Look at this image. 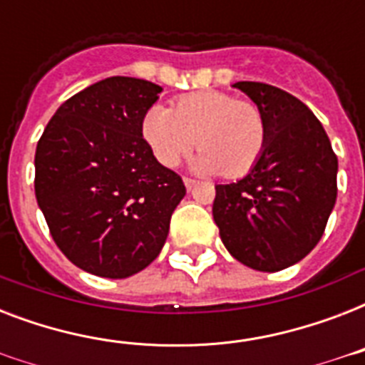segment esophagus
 Segmentation results:
<instances>
[{"label": "esophagus", "instance_id": "obj_1", "mask_svg": "<svg viewBox=\"0 0 365 365\" xmlns=\"http://www.w3.org/2000/svg\"><path fill=\"white\" fill-rule=\"evenodd\" d=\"M183 183H185V189H187V191H191V189L197 185V182H195V180H191V178H183Z\"/></svg>", "mask_w": 365, "mask_h": 365}]
</instances>
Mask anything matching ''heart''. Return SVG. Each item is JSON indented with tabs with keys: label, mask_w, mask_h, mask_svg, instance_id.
Listing matches in <instances>:
<instances>
[{
	"label": "heart",
	"mask_w": 365,
	"mask_h": 365,
	"mask_svg": "<svg viewBox=\"0 0 365 365\" xmlns=\"http://www.w3.org/2000/svg\"><path fill=\"white\" fill-rule=\"evenodd\" d=\"M142 138L165 166H176L199 143L193 170L242 176L265 148V119L248 100L220 91L185 94L174 108L151 106L142 117Z\"/></svg>",
	"instance_id": "b5f03b06"
}]
</instances>
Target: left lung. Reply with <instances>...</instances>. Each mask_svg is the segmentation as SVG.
<instances>
[{
    "label": "left lung",
    "mask_w": 365,
    "mask_h": 365,
    "mask_svg": "<svg viewBox=\"0 0 365 365\" xmlns=\"http://www.w3.org/2000/svg\"><path fill=\"white\" fill-rule=\"evenodd\" d=\"M233 87L259 108L265 148L242 180L216 185L212 214L235 259L255 271H282L322 239L337 199V157L301 100L265 83Z\"/></svg>",
    "instance_id": "8db88e82"
}]
</instances>
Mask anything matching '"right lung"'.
Returning a JSON list of instances; mask_svg holds the SVG:
<instances>
[{
  "mask_svg": "<svg viewBox=\"0 0 365 365\" xmlns=\"http://www.w3.org/2000/svg\"><path fill=\"white\" fill-rule=\"evenodd\" d=\"M163 87L108 77L60 106L36 149V199L62 254L83 271L128 278L160 254L185 197L155 159L142 117Z\"/></svg>",
  "mask_w": 365,
  "mask_h": 365,
  "instance_id": "1",
  "label": "right lung"
}]
</instances>
